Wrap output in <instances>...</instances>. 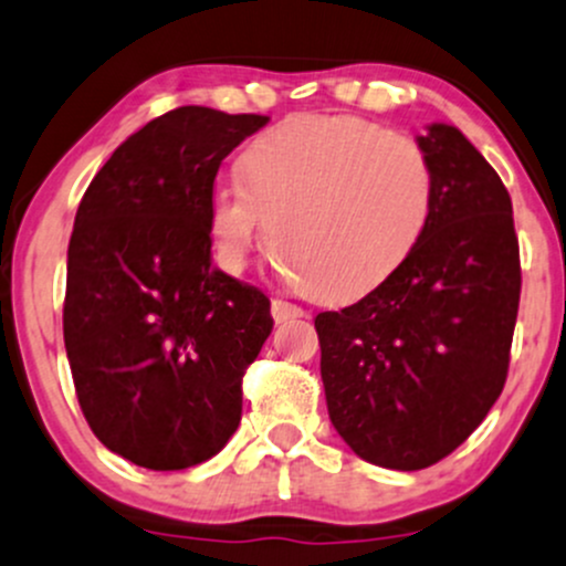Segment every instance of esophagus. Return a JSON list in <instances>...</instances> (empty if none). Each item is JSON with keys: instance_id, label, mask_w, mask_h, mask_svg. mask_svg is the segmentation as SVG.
Listing matches in <instances>:
<instances>
[{"instance_id": "esophagus-1", "label": "esophagus", "mask_w": 566, "mask_h": 566, "mask_svg": "<svg viewBox=\"0 0 566 566\" xmlns=\"http://www.w3.org/2000/svg\"><path fill=\"white\" fill-rule=\"evenodd\" d=\"M272 318H275V324H289V321L305 318V310L291 305L285 300H275L272 302Z\"/></svg>"}]
</instances>
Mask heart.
I'll return each instance as SVG.
<instances>
[{
    "instance_id": "obj_1",
    "label": "heart",
    "mask_w": 566,
    "mask_h": 566,
    "mask_svg": "<svg viewBox=\"0 0 566 566\" xmlns=\"http://www.w3.org/2000/svg\"><path fill=\"white\" fill-rule=\"evenodd\" d=\"M240 184H218L208 232L240 272L270 221L281 266L305 294L350 302L410 259L434 216L431 164L399 132L358 115H300L242 150Z\"/></svg>"
}]
</instances>
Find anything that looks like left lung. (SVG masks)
<instances>
[{"label":"left lung","instance_id":"8db88e82","mask_svg":"<svg viewBox=\"0 0 566 566\" xmlns=\"http://www.w3.org/2000/svg\"><path fill=\"white\" fill-rule=\"evenodd\" d=\"M434 216L410 259L343 310L315 315L329 418L369 464L423 470L489 416L507 378L521 300L513 202L455 126L416 137Z\"/></svg>","mask_w":566,"mask_h":566}]
</instances>
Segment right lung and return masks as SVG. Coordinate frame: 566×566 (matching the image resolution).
Listing matches in <instances>:
<instances>
[{
	"label": "right lung",
	"mask_w": 566,
	"mask_h": 566,
	"mask_svg": "<svg viewBox=\"0 0 566 566\" xmlns=\"http://www.w3.org/2000/svg\"><path fill=\"white\" fill-rule=\"evenodd\" d=\"M188 105L113 150L66 251L64 348L107 451L145 470L202 464L240 427L242 375L270 300L216 270L208 199L221 161L266 124Z\"/></svg>",
	"instance_id": "right-lung-1"
}]
</instances>
